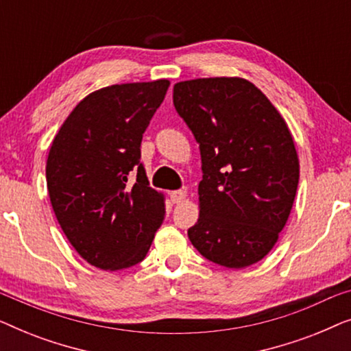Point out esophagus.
Segmentation results:
<instances>
[{"instance_id": "1", "label": "esophagus", "mask_w": 351, "mask_h": 351, "mask_svg": "<svg viewBox=\"0 0 351 351\" xmlns=\"http://www.w3.org/2000/svg\"><path fill=\"white\" fill-rule=\"evenodd\" d=\"M171 201L174 204H179L182 203L186 198V191L185 190H176V191H171Z\"/></svg>"}]
</instances>
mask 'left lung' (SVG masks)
I'll return each mask as SVG.
<instances>
[{"instance_id":"left-lung-1","label":"left lung","mask_w":351,"mask_h":351,"mask_svg":"<svg viewBox=\"0 0 351 351\" xmlns=\"http://www.w3.org/2000/svg\"><path fill=\"white\" fill-rule=\"evenodd\" d=\"M172 99L201 153L191 244L217 265L257 263L276 244L299 185L289 128L267 95L243 78L180 81Z\"/></svg>"}]
</instances>
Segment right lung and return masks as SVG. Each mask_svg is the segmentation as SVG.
I'll use <instances>...</instances> for the list:
<instances>
[{"instance_id":"obj_1","label":"right lung","mask_w":351,"mask_h":351,"mask_svg":"<svg viewBox=\"0 0 351 351\" xmlns=\"http://www.w3.org/2000/svg\"><path fill=\"white\" fill-rule=\"evenodd\" d=\"M167 80L113 84L73 108L52 141L47 191L76 252L100 270L145 258L165 220V196L148 186L141 143Z\"/></svg>"}]
</instances>
